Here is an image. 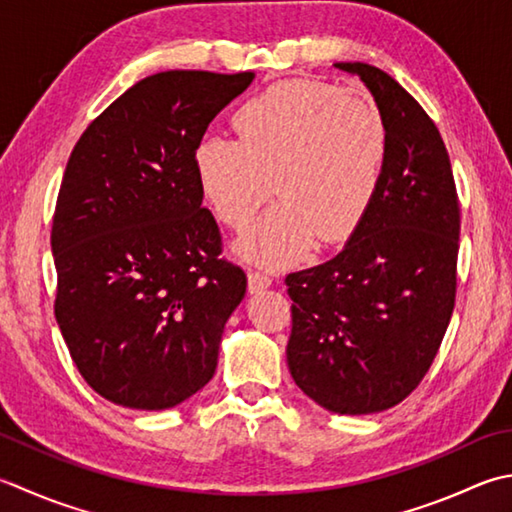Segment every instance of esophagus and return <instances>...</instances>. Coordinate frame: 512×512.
Segmentation results:
<instances>
[{"mask_svg": "<svg viewBox=\"0 0 512 512\" xmlns=\"http://www.w3.org/2000/svg\"><path fill=\"white\" fill-rule=\"evenodd\" d=\"M273 284V277L262 273V270H248V290L250 293H262L264 288Z\"/></svg>", "mask_w": 512, "mask_h": 512, "instance_id": "esophagus-1", "label": "esophagus"}]
</instances>
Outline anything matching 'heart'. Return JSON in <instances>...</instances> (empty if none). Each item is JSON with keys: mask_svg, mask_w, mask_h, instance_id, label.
<instances>
[{"mask_svg": "<svg viewBox=\"0 0 512 512\" xmlns=\"http://www.w3.org/2000/svg\"><path fill=\"white\" fill-rule=\"evenodd\" d=\"M235 126L239 139H199L195 170L213 213L235 230L275 188L279 199L237 246L250 262L295 264L315 237L344 242L364 222L390 148L386 115L373 95L290 79L248 99Z\"/></svg>", "mask_w": 512, "mask_h": 512, "instance_id": "1", "label": "heart"}]
</instances>
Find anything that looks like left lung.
I'll use <instances>...</instances> for the list:
<instances>
[{
  "mask_svg": "<svg viewBox=\"0 0 512 512\" xmlns=\"http://www.w3.org/2000/svg\"><path fill=\"white\" fill-rule=\"evenodd\" d=\"M335 66L370 88L390 148L375 202L342 253L286 275V357L313 402L370 415L404 402L442 344L457 293L459 197L444 139L417 99L375 66Z\"/></svg>",
  "mask_w": 512,
  "mask_h": 512,
  "instance_id": "1",
  "label": "left lung"
}]
</instances>
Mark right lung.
Returning a JSON list of instances; mask_svg holds the SVG:
<instances>
[{"instance_id":"1","label":"right lung","mask_w":512,"mask_h":512,"mask_svg":"<svg viewBox=\"0 0 512 512\" xmlns=\"http://www.w3.org/2000/svg\"><path fill=\"white\" fill-rule=\"evenodd\" d=\"M253 77L150 75L95 117L70 153L50 230L55 317L77 370L108 402L173 408L215 375L246 273L219 257L195 148Z\"/></svg>"}]
</instances>
